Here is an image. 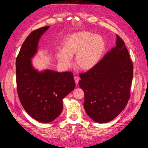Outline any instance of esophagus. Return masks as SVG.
Returning a JSON list of instances; mask_svg holds the SVG:
<instances>
[{"label":"esophagus","mask_w":148,"mask_h":148,"mask_svg":"<svg viewBox=\"0 0 148 148\" xmlns=\"http://www.w3.org/2000/svg\"><path fill=\"white\" fill-rule=\"evenodd\" d=\"M74 80H75V82L76 84H78L79 82L80 79L78 77H74Z\"/></svg>","instance_id":"34e87169"}]
</instances>
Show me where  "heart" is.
Instances as JSON below:
<instances>
[{"mask_svg":"<svg viewBox=\"0 0 148 148\" xmlns=\"http://www.w3.org/2000/svg\"><path fill=\"white\" fill-rule=\"evenodd\" d=\"M105 50L103 37L88 31L72 34L66 36L62 43V50L56 52L59 63L64 67L71 64V57H75V64L82 71H89L99 61Z\"/></svg>","mask_w":148,"mask_h":148,"instance_id":"heart-1","label":"heart"}]
</instances>
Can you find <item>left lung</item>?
<instances>
[{
    "label": "left lung",
    "mask_w": 148,
    "mask_h": 148,
    "mask_svg": "<svg viewBox=\"0 0 148 148\" xmlns=\"http://www.w3.org/2000/svg\"><path fill=\"white\" fill-rule=\"evenodd\" d=\"M116 47L98 63L80 74L79 84L84 92V110L98 123H107L118 116L130 98L133 65L125 43L116 35Z\"/></svg>",
    "instance_id": "left-lung-1"
}]
</instances>
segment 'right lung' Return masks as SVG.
<instances>
[{
  "mask_svg": "<svg viewBox=\"0 0 148 148\" xmlns=\"http://www.w3.org/2000/svg\"><path fill=\"white\" fill-rule=\"evenodd\" d=\"M45 26L31 33L23 42L16 59L18 95L25 111L37 121L48 123L56 119L63 109V99L74 90L71 72L45 69L39 72L32 64L38 41L49 29Z\"/></svg>",
  "mask_w": 148,
  "mask_h": 148,
  "instance_id": "add662e5",
  "label": "right lung"
}]
</instances>
